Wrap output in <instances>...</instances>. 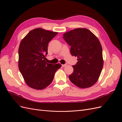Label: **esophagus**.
Wrapping results in <instances>:
<instances>
[{
	"instance_id": "esophagus-1",
	"label": "esophagus",
	"mask_w": 122,
	"mask_h": 122,
	"mask_svg": "<svg viewBox=\"0 0 122 122\" xmlns=\"http://www.w3.org/2000/svg\"><path fill=\"white\" fill-rule=\"evenodd\" d=\"M67 64H64V65H62L61 66H62V67H66V66H67Z\"/></svg>"
}]
</instances>
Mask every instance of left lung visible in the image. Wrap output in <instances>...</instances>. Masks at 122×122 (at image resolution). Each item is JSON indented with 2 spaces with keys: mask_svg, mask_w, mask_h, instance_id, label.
Listing matches in <instances>:
<instances>
[{
  "mask_svg": "<svg viewBox=\"0 0 122 122\" xmlns=\"http://www.w3.org/2000/svg\"><path fill=\"white\" fill-rule=\"evenodd\" d=\"M71 46L70 52L77 57L74 71L69 76L70 81L81 88L91 87L97 82L103 66L102 48L98 38L86 28L73 29L63 35Z\"/></svg>",
  "mask_w": 122,
  "mask_h": 122,
  "instance_id": "obj_1",
  "label": "left lung"
}]
</instances>
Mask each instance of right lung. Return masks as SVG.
<instances>
[{
  "label": "right lung",
  "mask_w": 122,
  "mask_h": 122,
  "mask_svg": "<svg viewBox=\"0 0 122 122\" xmlns=\"http://www.w3.org/2000/svg\"><path fill=\"white\" fill-rule=\"evenodd\" d=\"M57 32L37 28L29 31L21 40L18 53V67L28 86L43 90L52 82L55 73L61 64L47 63L48 43Z\"/></svg>",
  "instance_id": "1"
}]
</instances>
